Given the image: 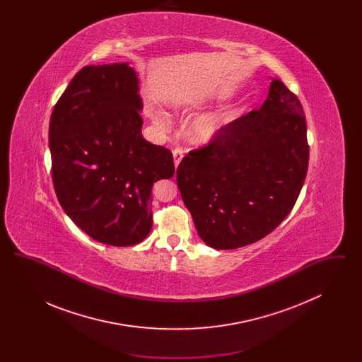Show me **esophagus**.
<instances>
[{
  "mask_svg": "<svg viewBox=\"0 0 362 362\" xmlns=\"http://www.w3.org/2000/svg\"><path fill=\"white\" fill-rule=\"evenodd\" d=\"M173 163H175V167L177 168L179 167V164H180V161H182V158H183V151L182 149H179V148H176L175 151L173 152Z\"/></svg>",
  "mask_w": 362,
  "mask_h": 362,
  "instance_id": "esophagus-1",
  "label": "esophagus"
}]
</instances>
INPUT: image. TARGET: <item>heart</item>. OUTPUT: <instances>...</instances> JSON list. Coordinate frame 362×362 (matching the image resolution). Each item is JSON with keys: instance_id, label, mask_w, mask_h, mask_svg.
<instances>
[{"instance_id": "heart-1", "label": "heart", "mask_w": 362, "mask_h": 362, "mask_svg": "<svg viewBox=\"0 0 362 362\" xmlns=\"http://www.w3.org/2000/svg\"><path fill=\"white\" fill-rule=\"evenodd\" d=\"M233 118L235 115L230 111H216L205 114L189 124V139L198 145H207L217 139L225 127L233 121ZM153 121L161 127H167L170 124L168 119L160 114H153Z\"/></svg>"}]
</instances>
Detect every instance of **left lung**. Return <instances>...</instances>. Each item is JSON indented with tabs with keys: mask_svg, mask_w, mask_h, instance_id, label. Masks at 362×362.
Wrapping results in <instances>:
<instances>
[{
	"mask_svg": "<svg viewBox=\"0 0 362 362\" xmlns=\"http://www.w3.org/2000/svg\"><path fill=\"white\" fill-rule=\"evenodd\" d=\"M308 158L303 105L273 78L259 110L230 122L176 170L199 238L211 248L235 250L267 236L294 206Z\"/></svg>",
	"mask_w": 362,
	"mask_h": 362,
	"instance_id": "1",
	"label": "left lung"
}]
</instances>
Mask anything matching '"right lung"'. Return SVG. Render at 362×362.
<instances>
[{
  "instance_id": "right-lung-1",
  "label": "right lung",
  "mask_w": 362,
  "mask_h": 362,
  "mask_svg": "<svg viewBox=\"0 0 362 362\" xmlns=\"http://www.w3.org/2000/svg\"><path fill=\"white\" fill-rule=\"evenodd\" d=\"M129 64L86 66L52 110L57 198L93 240L129 247L152 229V187L175 173L173 153L141 134L142 100Z\"/></svg>"
}]
</instances>
